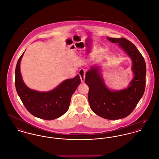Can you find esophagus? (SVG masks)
<instances>
[{"mask_svg":"<svg viewBox=\"0 0 159 159\" xmlns=\"http://www.w3.org/2000/svg\"><path fill=\"white\" fill-rule=\"evenodd\" d=\"M85 70L84 69H80L79 73V75H80V79H81V82H84V79H85Z\"/></svg>","mask_w":159,"mask_h":159,"instance_id":"34e87169","label":"esophagus"}]
</instances>
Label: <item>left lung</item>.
I'll use <instances>...</instances> for the list:
<instances>
[{
  "label": "left lung",
  "instance_id": "8db88e82",
  "mask_svg": "<svg viewBox=\"0 0 159 159\" xmlns=\"http://www.w3.org/2000/svg\"><path fill=\"white\" fill-rule=\"evenodd\" d=\"M118 43L133 61L134 77L129 87L118 91L109 90L103 83L98 67L93 66L86 72L84 82L89 87L88 102L91 110L104 119L115 120L127 117L134 109L145 88L146 64L136 46L125 38H107Z\"/></svg>",
  "mask_w": 159,
  "mask_h": 159
}]
</instances>
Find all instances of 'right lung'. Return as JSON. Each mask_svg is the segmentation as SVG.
<instances>
[{
    "label": "right lung",
    "instance_id": "obj_1",
    "mask_svg": "<svg viewBox=\"0 0 159 159\" xmlns=\"http://www.w3.org/2000/svg\"><path fill=\"white\" fill-rule=\"evenodd\" d=\"M23 54L20 57L15 71L16 88L22 103L29 113L39 118L52 120L61 116L68 111L71 96L81 82L80 76L77 75L66 80L51 91L32 90L24 84L20 73V65Z\"/></svg>",
    "mask_w": 159,
    "mask_h": 159
}]
</instances>
